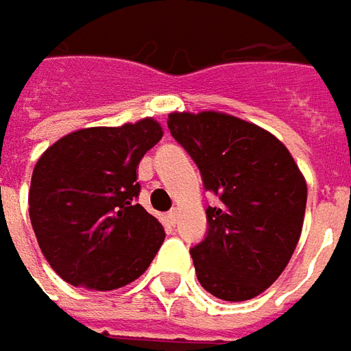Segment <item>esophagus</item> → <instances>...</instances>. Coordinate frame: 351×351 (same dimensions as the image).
Returning <instances> with one entry per match:
<instances>
[{
    "label": "esophagus",
    "mask_w": 351,
    "mask_h": 351,
    "mask_svg": "<svg viewBox=\"0 0 351 351\" xmlns=\"http://www.w3.org/2000/svg\"><path fill=\"white\" fill-rule=\"evenodd\" d=\"M176 215H178V212H176L175 208H173L171 212H167V215H165V219H167V223H169V225H175V223H176Z\"/></svg>",
    "instance_id": "obj_1"
}]
</instances>
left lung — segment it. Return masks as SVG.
Segmentation results:
<instances>
[{
	"instance_id": "left-lung-1",
	"label": "left lung",
	"mask_w": 351,
	"mask_h": 351,
	"mask_svg": "<svg viewBox=\"0 0 351 351\" xmlns=\"http://www.w3.org/2000/svg\"><path fill=\"white\" fill-rule=\"evenodd\" d=\"M171 136L219 198L208 206V235L190 248L198 282L223 301H247L280 278L295 250L307 182L284 143L223 112H171Z\"/></svg>"
}]
</instances>
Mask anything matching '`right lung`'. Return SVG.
Segmentation results:
<instances>
[{
  "label": "right lung",
  "mask_w": 351,
  "mask_h": 351,
  "mask_svg": "<svg viewBox=\"0 0 351 351\" xmlns=\"http://www.w3.org/2000/svg\"><path fill=\"white\" fill-rule=\"evenodd\" d=\"M163 138L153 118L85 128L50 145L34 165L29 215L44 258L75 287L110 291L145 272L163 225L136 204L138 165Z\"/></svg>",
  "instance_id": "add662e5"
}]
</instances>
